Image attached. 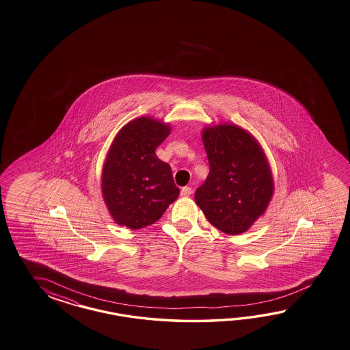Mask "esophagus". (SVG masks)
<instances>
[{
	"label": "esophagus",
	"instance_id": "obj_1",
	"mask_svg": "<svg viewBox=\"0 0 350 350\" xmlns=\"http://www.w3.org/2000/svg\"><path fill=\"white\" fill-rule=\"evenodd\" d=\"M192 195V188L191 187H183L180 189V196L188 197Z\"/></svg>",
	"mask_w": 350,
	"mask_h": 350
}]
</instances>
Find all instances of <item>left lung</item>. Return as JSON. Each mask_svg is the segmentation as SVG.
Instances as JSON below:
<instances>
[{"label": "left lung", "instance_id": "obj_1", "mask_svg": "<svg viewBox=\"0 0 350 350\" xmlns=\"http://www.w3.org/2000/svg\"><path fill=\"white\" fill-rule=\"evenodd\" d=\"M210 173L195 201L216 229L238 235L267 210L272 172L262 146L244 129L221 124L202 131Z\"/></svg>", "mask_w": 350, "mask_h": 350}]
</instances>
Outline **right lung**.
Here are the masks:
<instances>
[{"label":"right lung","mask_w":350,"mask_h":350,"mask_svg":"<svg viewBox=\"0 0 350 350\" xmlns=\"http://www.w3.org/2000/svg\"><path fill=\"white\" fill-rule=\"evenodd\" d=\"M171 133V126L152 118L128 122L112 142L103 170V195L112 219L129 229H143L162 217L177 200L168 163L155 149Z\"/></svg>","instance_id":"1"}]
</instances>
